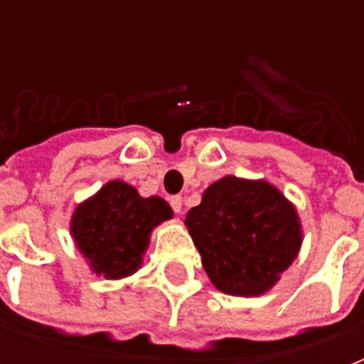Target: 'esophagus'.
I'll return each instance as SVG.
<instances>
[{
  "label": "esophagus",
  "instance_id": "esophagus-1",
  "mask_svg": "<svg viewBox=\"0 0 364 364\" xmlns=\"http://www.w3.org/2000/svg\"><path fill=\"white\" fill-rule=\"evenodd\" d=\"M170 204H171V208H173V211H176L177 215H181V211H183V198H181V196H171Z\"/></svg>",
  "mask_w": 364,
  "mask_h": 364
}]
</instances>
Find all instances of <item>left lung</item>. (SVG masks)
I'll return each instance as SVG.
<instances>
[{"instance_id":"obj_1","label":"left lung","mask_w":364,"mask_h":364,"mask_svg":"<svg viewBox=\"0 0 364 364\" xmlns=\"http://www.w3.org/2000/svg\"><path fill=\"white\" fill-rule=\"evenodd\" d=\"M185 227L210 282L232 296L268 293L302 247L294 204L266 179L225 176L188 210Z\"/></svg>"}]
</instances>
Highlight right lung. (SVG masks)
<instances>
[{
	"mask_svg": "<svg viewBox=\"0 0 364 364\" xmlns=\"http://www.w3.org/2000/svg\"><path fill=\"white\" fill-rule=\"evenodd\" d=\"M171 217L164 198H143L136 187L113 179L75 205L70 234L92 274L122 279L141 268L151 234Z\"/></svg>",
	"mask_w": 364,
	"mask_h": 364,
	"instance_id": "obj_1",
	"label": "right lung"
}]
</instances>
